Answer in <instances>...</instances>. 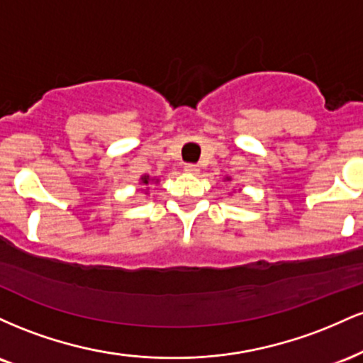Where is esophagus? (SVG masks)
Listing matches in <instances>:
<instances>
[{
  "label": "esophagus",
  "mask_w": 363,
  "mask_h": 363,
  "mask_svg": "<svg viewBox=\"0 0 363 363\" xmlns=\"http://www.w3.org/2000/svg\"><path fill=\"white\" fill-rule=\"evenodd\" d=\"M184 172H187V174H198L199 172V167H198V165H194V164H186L184 165Z\"/></svg>",
  "instance_id": "esophagus-1"
}]
</instances>
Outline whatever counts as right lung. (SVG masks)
I'll list each match as a JSON object with an SVG mask.
<instances>
[{
  "instance_id": "right-lung-1",
  "label": "right lung",
  "mask_w": 363,
  "mask_h": 363,
  "mask_svg": "<svg viewBox=\"0 0 363 363\" xmlns=\"http://www.w3.org/2000/svg\"><path fill=\"white\" fill-rule=\"evenodd\" d=\"M150 181H153V179H150V176H143V177H141V184H145V186H147Z\"/></svg>"
}]
</instances>
